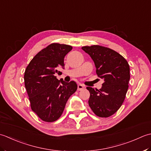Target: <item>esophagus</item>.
Masks as SVG:
<instances>
[{"instance_id":"1","label":"esophagus","mask_w":151,"mask_h":151,"mask_svg":"<svg viewBox=\"0 0 151 151\" xmlns=\"http://www.w3.org/2000/svg\"><path fill=\"white\" fill-rule=\"evenodd\" d=\"M84 88H85V86L83 85L79 84L78 85V91H81V90H83V89H84Z\"/></svg>"}]
</instances>
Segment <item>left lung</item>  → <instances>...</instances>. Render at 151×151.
Segmentation results:
<instances>
[{"label":"left lung","mask_w":151,"mask_h":151,"mask_svg":"<svg viewBox=\"0 0 151 151\" xmlns=\"http://www.w3.org/2000/svg\"><path fill=\"white\" fill-rule=\"evenodd\" d=\"M81 49L93 60L98 76L104 80L98 90L87 87L88 105L96 115L109 117L117 111L124 101L130 78V66L122 55L111 49L93 45Z\"/></svg>","instance_id":"left-lung-1"}]
</instances>
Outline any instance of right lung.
<instances>
[{
    "mask_svg": "<svg viewBox=\"0 0 151 151\" xmlns=\"http://www.w3.org/2000/svg\"><path fill=\"white\" fill-rule=\"evenodd\" d=\"M71 45L53 43L43 49L30 61L24 72V86L31 109L42 121L51 122L62 115L68 98L78 88L73 81L64 82L55 76L64 68V58Z\"/></svg>",
    "mask_w": 151,
    "mask_h": 151,
    "instance_id": "1",
    "label": "right lung"
}]
</instances>
